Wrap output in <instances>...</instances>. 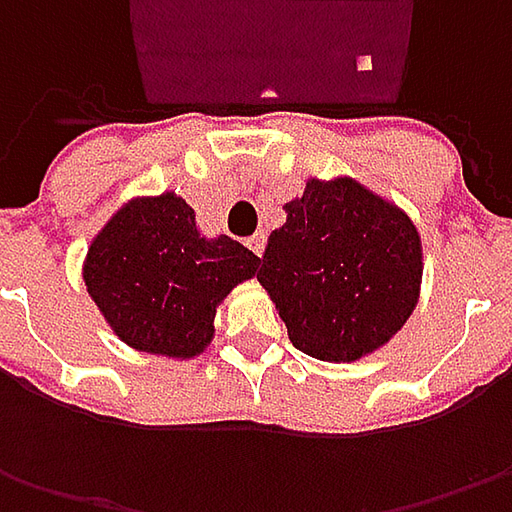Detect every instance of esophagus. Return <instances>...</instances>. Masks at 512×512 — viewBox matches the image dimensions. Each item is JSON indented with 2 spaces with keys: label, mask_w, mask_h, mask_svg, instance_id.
Segmentation results:
<instances>
[{
  "label": "esophagus",
  "mask_w": 512,
  "mask_h": 512,
  "mask_svg": "<svg viewBox=\"0 0 512 512\" xmlns=\"http://www.w3.org/2000/svg\"><path fill=\"white\" fill-rule=\"evenodd\" d=\"M265 245H267L265 233H256V236H250V239H247V247H250L256 256H262V253H265Z\"/></svg>",
  "instance_id": "esophagus-1"
}]
</instances>
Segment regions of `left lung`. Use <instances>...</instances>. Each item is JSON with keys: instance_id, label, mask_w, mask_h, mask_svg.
Here are the masks:
<instances>
[{"instance_id": "obj_1", "label": "left lung", "mask_w": 512, "mask_h": 512, "mask_svg": "<svg viewBox=\"0 0 512 512\" xmlns=\"http://www.w3.org/2000/svg\"><path fill=\"white\" fill-rule=\"evenodd\" d=\"M270 233L262 282L293 347L356 362L410 319L422 285V239L410 216L353 179H310Z\"/></svg>"}]
</instances>
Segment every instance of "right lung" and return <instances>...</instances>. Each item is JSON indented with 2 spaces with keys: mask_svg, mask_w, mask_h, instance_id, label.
<instances>
[{
  "mask_svg": "<svg viewBox=\"0 0 512 512\" xmlns=\"http://www.w3.org/2000/svg\"><path fill=\"white\" fill-rule=\"evenodd\" d=\"M259 273V256L230 236L205 239L176 193L133 199L88 247L85 285L130 347L193 359L213 339L216 307Z\"/></svg>",
  "mask_w": 512,
  "mask_h": 512,
  "instance_id": "obj_1",
  "label": "right lung"
}]
</instances>
